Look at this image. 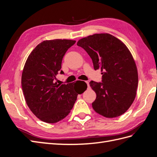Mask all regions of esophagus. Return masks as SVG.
I'll return each mask as SVG.
<instances>
[{
	"label": "esophagus",
	"instance_id": "esophagus-1",
	"mask_svg": "<svg viewBox=\"0 0 157 157\" xmlns=\"http://www.w3.org/2000/svg\"><path fill=\"white\" fill-rule=\"evenodd\" d=\"M86 83L87 84V86H88V88H90V85H89V82L88 81H86Z\"/></svg>",
	"mask_w": 157,
	"mask_h": 157
}]
</instances>
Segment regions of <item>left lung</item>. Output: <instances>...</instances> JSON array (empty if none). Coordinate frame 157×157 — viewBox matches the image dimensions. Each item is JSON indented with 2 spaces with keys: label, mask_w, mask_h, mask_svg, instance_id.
Listing matches in <instances>:
<instances>
[{
  "label": "left lung",
  "mask_w": 157,
  "mask_h": 157,
  "mask_svg": "<svg viewBox=\"0 0 157 157\" xmlns=\"http://www.w3.org/2000/svg\"><path fill=\"white\" fill-rule=\"evenodd\" d=\"M77 46L86 50L95 70L101 69L102 82L92 80L90 86L96 94L94 111L107 118L122 115L136 96L138 74L135 61L127 46L109 33L82 38Z\"/></svg>",
  "instance_id": "8db88e82"
}]
</instances>
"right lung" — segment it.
Returning <instances> with one entry per match:
<instances>
[{
	"label": "right lung",
	"mask_w": 157,
	"mask_h": 157,
	"mask_svg": "<svg viewBox=\"0 0 157 157\" xmlns=\"http://www.w3.org/2000/svg\"><path fill=\"white\" fill-rule=\"evenodd\" d=\"M76 42L67 39L44 40L28 56L23 69L21 86L27 105L42 121L56 123L67 117L78 94V83L59 84L55 82L67 50ZM83 83L87 84L84 81Z\"/></svg>",
	"instance_id": "obj_1"
}]
</instances>
